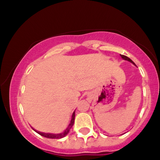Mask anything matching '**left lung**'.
<instances>
[{
	"label": "left lung",
	"instance_id": "1",
	"mask_svg": "<svg viewBox=\"0 0 160 160\" xmlns=\"http://www.w3.org/2000/svg\"><path fill=\"white\" fill-rule=\"evenodd\" d=\"M120 56H121V58H122V59H124V60H128V61H129V62H132L133 64H134L135 65V63L134 62L132 61V60H131L130 58H128V57H126V56H125V55H122V54H120Z\"/></svg>",
	"mask_w": 160,
	"mask_h": 160
}]
</instances>
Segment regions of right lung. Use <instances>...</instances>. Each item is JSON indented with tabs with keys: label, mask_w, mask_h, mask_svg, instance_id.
Returning a JSON list of instances; mask_svg holds the SVG:
<instances>
[{
	"label": "right lung",
	"mask_w": 160,
	"mask_h": 160,
	"mask_svg": "<svg viewBox=\"0 0 160 160\" xmlns=\"http://www.w3.org/2000/svg\"><path fill=\"white\" fill-rule=\"evenodd\" d=\"M74 117H75V112H74L73 114H72V120H71L70 124L68 125V128H66V130L63 131V132L60 133V134H45V133L39 132V131H35L38 133V134H39L40 135H41V136H43L44 137H46V138H49V139H60V138H62V137H64L68 134V133L69 132L70 129L72 128V126H73L74 122Z\"/></svg>",
	"instance_id": "obj_1"
}]
</instances>
